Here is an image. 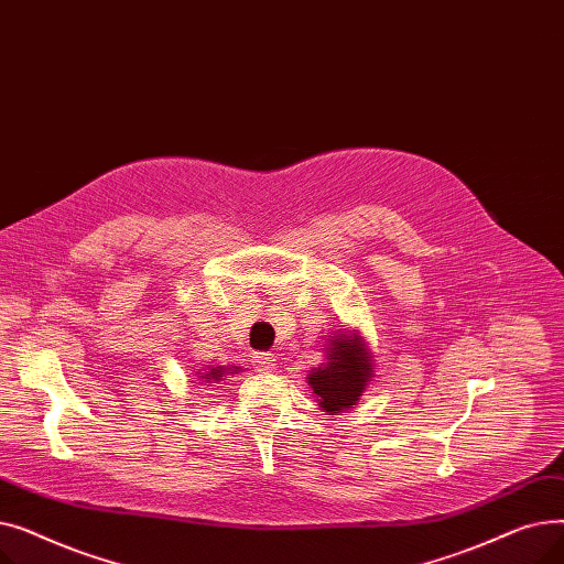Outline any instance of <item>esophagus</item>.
Wrapping results in <instances>:
<instances>
[{
  "label": "esophagus",
  "mask_w": 564,
  "mask_h": 564,
  "mask_svg": "<svg viewBox=\"0 0 564 564\" xmlns=\"http://www.w3.org/2000/svg\"><path fill=\"white\" fill-rule=\"evenodd\" d=\"M253 366H256L258 372H272L276 368L274 354H270V351H256L253 354Z\"/></svg>",
  "instance_id": "1"
}]
</instances>
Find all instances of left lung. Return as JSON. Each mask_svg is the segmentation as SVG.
Returning <instances> with one entry per match:
<instances>
[{"mask_svg":"<svg viewBox=\"0 0 564 564\" xmlns=\"http://www.w3.org/2000/svg\"><path fill=\"white\" fill-rule=\"evenodd\" d=\"M370 377L372 364L364 340L359 336H340L334 340L329 364L313 370L308 383L324 411L340 413L357 404Z\"/></svg>","mask_w":564,"mask_h":564,"instance_id":"left-lung-1","label":"left lung"}]
</instances>
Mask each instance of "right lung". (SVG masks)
Masks as SVG:
<instances>
[{"label": "right lung", "mask_w": 564, "mask_h": 564, "mask_svg": "<svg viewBox=\"0 0 564 564\" xmlns=\"http://www.w3.org/2000/svg\"><path fill=\"white\" fill-rule=\"evenodd\" d=\"M226 370L221 368V366H217V368H210V372L205 375V381H217V379H221V375H224ZM237 372V370H235Z\"/></svg>", "instance_id": "right-lung-1"}]
</instances>
